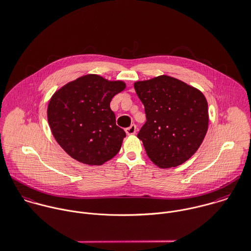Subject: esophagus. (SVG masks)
<instances>
[{"mask_svg": "<svg viewBox=\"0 0 251 251\" xmlns=\"http://www.w3.org/2000/svg\"><path fill=\"white\" fill-rule=\"evenodd\" d=\"M136 131H137V126L135 124H132L130 127L126 128L125 129V132L127 135H135L136 134Z\"/></svg>", "mask_w": 251, "mask_h": 251, "instance_id": "obj_1", "label": "esophagus"}]
</instances>
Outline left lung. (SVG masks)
I'll list each match as a JSON object with an SVG mask.
<instances>
[{
    "instance_id": "8db88e82",
    "label": "left lung",
    "mask_w": 251,
    "mask_h": 251,
    "mask_svg": "<svg viewBox=\"0 0 251 251\" xmlns=\"http://www.w3.org/2000/svg\"><path fill=\"white\" fill-rule=\"evenodd\" d=\"M147 122L138 134L159 168L179 166L201 147L208 130V104L199 89L168 75L134 84Z\"/></svg>"
}]
</instances>
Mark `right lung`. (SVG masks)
<instances>
[{
  "label": "right lung",
  "mask_w": 251,
  "mask_h": 251,
  "mask_svg": "<svg viewBox=\"0 0 251 251\" xmlns=\"http://www.w3.org/2000/svg\"><path fill=\"white\" fill-rule=\"evenodd\" d=\"M125 89L121 80L87 74L54 92L48 104V122L53 138L69 156L99 166L118 153L126 134L116 125L109 104Z\"/></svg>",
  "instance_id": "add662e5"
}]
</instances>
